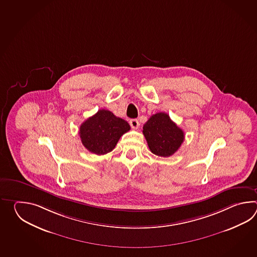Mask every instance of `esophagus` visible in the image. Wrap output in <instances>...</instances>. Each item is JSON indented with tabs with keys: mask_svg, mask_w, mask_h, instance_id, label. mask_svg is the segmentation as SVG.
I'll return each instance as SVG.
<instances>
[{
	"mask_svg": "<svg viewBox=\"0 0 257 257\" xmlns=\"http://www.w3.org/2000/svg\"><path fill=\"white\" fill-rule=\"evenodd\" d=\"M130 124H131V127L132 128H138L139 126H140V123H139V120L138 119H131L130 120Z\"/></svg>",
	"mask_w": 257,
	"mask_h": 257,
	"instance_id": "34e87169",
	"label": "esophagus"
}]
</instances>
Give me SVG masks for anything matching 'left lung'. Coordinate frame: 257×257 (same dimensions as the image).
Instances as JSON below:
<instances>
[{
    "label": "left lung",
    "mask_w": 257,
    "mask_h": 257,
    "mask_svg": "<svg viewBox=\"0 0 257 257\" xmlns=\"http://www.w3.org/2000/svg\"><path fill=\"white\" fill-rule=\"evenodd\" d=\"M142 132L151 152L161 157H169L176 153L185 140L184 131L164 112L152 115Z\"/></svg>",
    "instance_id": "obj_1"
}]
</instances>
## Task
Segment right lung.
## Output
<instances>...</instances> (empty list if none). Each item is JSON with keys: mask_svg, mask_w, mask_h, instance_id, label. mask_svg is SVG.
I'll return each mask as SVG.
<instances>
[{"mask_svg": "<svg viewBox=\"0 0 257 257\" xmlns=\"http://www.w3.org/2000/svg\"><path fill=\"white\" fill-rule=\"evenodd\" d=\"M131 130L126 121L108 110H98L80 126L82 145L89 152L102 155L113 151L120 137Z\"/></svg>", "mask_w": 257, "mask_h": 257, "instance_id": "right-lung-1", "label": "right lung"}]
</instances>
